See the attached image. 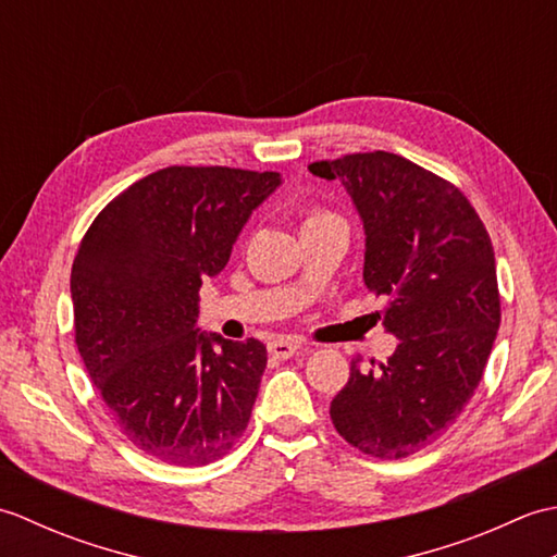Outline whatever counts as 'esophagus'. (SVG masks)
Instances as JSON below:
<instances>
[{"instance_id":"34e87169","label":"esophagus","mask_w":557,"mask_h":557,"mask_svg":"<svg viewBox=\"0 0 557 557\" xmlns=\"http://www.w3.org/2000/svg\"><path fill=\"white\" fill-rule=\"evenodd\" d=\"M268 351L272 354L275 359H289L294 357V354H304L309 351V347L304 345V342H297V339H289V337H277L272 339L268 345Z\"/></svg>"}]
</instances>
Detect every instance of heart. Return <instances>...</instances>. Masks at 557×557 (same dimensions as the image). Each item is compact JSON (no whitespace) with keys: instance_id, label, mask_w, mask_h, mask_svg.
<instances>
[{"instance_id":"obj_1","label":"heart","mask_w":557,"mask_h":557,"mask_svg":"<svg viewBox=\"0 0 557 557\" xmlns=\"http://www.w3.org/2000/svg\"><path fill=\"white\" fill-rule=\"evenodd\" d=\"M327 222H342L335 212L323 210V208H311L304 218V227H318V224H327Z\"/></svg>"}]
</instances>
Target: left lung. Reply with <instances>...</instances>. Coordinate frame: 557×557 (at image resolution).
I'll return each instance as SVG.
<instances>
[{
    "label": "left lung",
    "mask_w": 557,
    "mask_h": 557,
    "mask_svg": "<svg viewBox=\"0 0 557 557\" xmlns=\"http://www.w3.org/2000/svg\"><path fill=\"white\" fill-rule=\"evenodd\" d=\"M309 170L354 198L366 230L363 282L385 299L383 323L399 337L375 369L351 361L330 419L363 455L409 457L455 423L486 371L500 327L491 236L453 182L395 152H351Z\"/></svg>",
    "instance_id": "8db88e82"
}]
</instances>
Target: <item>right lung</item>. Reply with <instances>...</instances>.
<instances>
[{"instance_id":"right-lung-1","label":"right lung","mask_w":557,"mask_h":557,"mask_svg":"<svg viewBox=\"0 0 557 557\" xmlns=\"http://www.w3.org/2000/svg\"><path fill=\"white\" fill-rule=\"evenodd\" d=\"M277 172L164 168L112 198L71 268L74 337L120 431L176 467L224 457L246 431L263 342L200 335L198 292L227 265Z\"/></svg>"}]
</instances>
